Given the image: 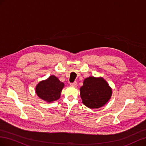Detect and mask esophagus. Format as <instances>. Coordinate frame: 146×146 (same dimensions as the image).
I'll return each mask as SVG.
<instances>
[{
  "label": "esophagus",
  "mask_w": 146,
  "mask_h": 146,
  "mask_svg": "<svg viewBox=\"0 0 146 146\" xmlns=\"http://www.w3.org/2000/svg\"><path fill=\"white\" fill-rule=\"evenodd\" d=\"M70 85L71 86L74 87H76L78 86V84H77L76 82H72V83H70Z\"/></svg>",
  "instance_id": "obj_1"
}]
</instances>
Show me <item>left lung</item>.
Returning <instances> with one entry per match:
<instances>
[{"instance_id": "1", "label": "left lung", "mask_w": 146, "mask_h": 146, "mask_svg": "<svg viewBox=\"0 0 146 146\" xmlns=\"http://www.w3.org/2000/svg\"><path fill=\"white\" fill-rule=\"evenodd\" d=\"M81 98L85 106L90 109L99 108L109 101L112 89L103 78H86L80 88Z\"/></svg>"}]
</instances>
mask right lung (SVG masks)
<instances>
[{"instance_id": "right-lung-1", "label": "right lung", "mask_w": 146, "mask_h": 146, "mask_svg": "<svg viewBox=\"0 0 146 146\" xmlns=\"http://www.w3.org/2000/svg\"><path fill=\"white\" fill-rule=\"evenodd\" d=\"M64 83L55 76H50L47 80L40 81L36 86L35 91L43 100L51 103L59 99Z\"/></svg>"}]
</instances>
